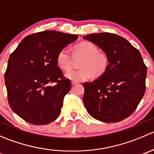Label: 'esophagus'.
Here are the masks:
<instances>
[{"instance_id": "1", "label": "esophagus", "mask_w": 154, "mask_h": 154, "mask_svg": "<svg viewBox=\"0 0 154 154\" xmlns=\"http://www.w3.org/2000/svg\"><path fill=\"white\" fill-rule=\"evenodd\" d=\"M77 83V82H76V81H71V85H72V86H74V85H76Z\"/></svg>"}]
</instances>
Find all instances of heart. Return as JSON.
I'll return each instance as SVG.
<instances>
[{
	"mask_svg": "<svg viewBox=\"0 0 154 154\" xmlns=\"http://www.w3.org/2000/svg\"><path fill=\"white\" fill-rule=\"evenodd\" d=\"M74 54L83 57L80 63L81 68L71 70L66 74V78L73 81L80 82L87 80L94 74L100 77L106 71L109 59L104 53L99 52L97 46L90 42H83L74 47ZM57 63L63 71H68L71 66V56L66 48L59 51L57 56Z\"/></svg>",
	"mask_w": 154,
	"mask_h": 154,
	"instance_id": "b5f03b06",
	"label": "heart"
}]
</instances>
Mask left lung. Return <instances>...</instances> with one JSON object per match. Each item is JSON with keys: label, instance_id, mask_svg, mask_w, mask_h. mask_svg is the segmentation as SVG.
<instances>
[{"label": "left lung", "instance_id": "left-lung-1", "mask_svg": "<svg viewBox=\"0 0 154 154\" xmlns=\"http://www.w3.org/2000/svg\"><path fill=\"white\" fill-rule=\"evenodd\" d=\"M83 38L98 46L109 59L103 75L83 83L85 107L91 117L100 122H121L136 110L145 92L147 67L142 55L116 34L91 33Z\"/></svg>", "mask_w": 154, "mask_h": 154}]
</instances>
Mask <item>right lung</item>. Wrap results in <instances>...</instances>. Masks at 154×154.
Instances as JSON below:
<instances>
[{"mask_svg":"<svg viewBox=\"0 0 154 154\" xmlns=\"http://www.w3.org/2000/svg\"><path fill=\"white\" fill-rule=\"evenodd\" d=\"M77 38L43 31L26 36L11 54L4 76L7 97L12 111L25 122L45 125L59 117L71 85L57 67V56Z\"/></svg>","mask_w":154,"mask_h":154,"instance_id":"obj_1","label":"right lung"}]
</instances>
